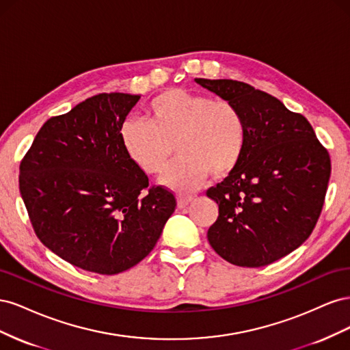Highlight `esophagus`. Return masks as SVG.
Segmentation results:
<instances>
[{
	"instance_id": "esophagus-1",
	"label": "esophagus",
	"mask_w": 350,
	"mask_h": 350,
	"mask_svg": "<svg viewBox=\"0 0 350 350\" xmlns=\"http://www.w3.org/2000/svg\"><path fill=\"white\" fill-rule=\"evenodd\" d=\"M191 201H193L191 196H178V198H176V203H178L179 208L187 207L189 203H191Z\"/></svg>"
}]
</instances>
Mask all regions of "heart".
Here are the masks:
<instances>
[{"label":"heart","instance_id":"heart-1","mask_svg":"<svg viewBox=\"0 0 350 350\" xmlns=\"http://www.w3.org/2000/svg\"><path fill=\"white\" fill-rule=\"evenodd\" d=\"M121 143L130 161L149 176L163 171L174 145L179 157L163 183L178 191H191L207 174L220 179L234 172L245 150L247 124L234 102L169 89L149 103L146 120L124 121Z\"/></svg>","mask_w":350,"mask_h":350}]
</instances>
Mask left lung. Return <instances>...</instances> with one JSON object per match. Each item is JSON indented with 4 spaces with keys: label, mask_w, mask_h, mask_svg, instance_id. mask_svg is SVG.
<instances>
[{
    "label": "left lung",
    "mask_w": 350,
    "mask_h": 350,
    "mask_svg": "<svg viewBox=\"0 0 350 350\" xmlns=\"http://www.w3.org/2000/svg\"><path fill=\"white\" fill-rule=\"evenodd\" d=\"M234 102L247 124L241 162L207 189L219 217L207 239L239 267L271 264L308 239L319 220L332 174L330 156L304 115L238 80L196 79Z\"/></svg>",
    "instance_id": "left-lung-1"
}]
</instances>
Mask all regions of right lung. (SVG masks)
<instances>
[{
  "label": "right lung",
  "mask_w": 350,
  "mask_h": 350,
  "mask_svg": "<svg viewBox=\"0 0 350 350\" xmlns=\"http://www.w3.org/2000/svg\"><path fill=\"white\" fill-rule=\"evenodd\" d=\"M139 94L99 93L49 118L20 162L18 187L36 237L76 267L116 274L154 248L176 207L121 143Z\"/></svg>",
  "instance_id": "obj_1"
}]
</instances>
